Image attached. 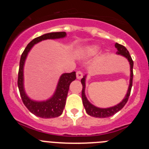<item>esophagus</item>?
Here are the masks:
<instances>
[{"instance_id":"esophagus-1","label":"esophagus","mask_w":149,"mask_h":149,"mask_svg":"<svg viewBox=\"0 0 149 149\" xmlns=\"http://www.w3.org/2000/svg\"><path fill=\"white\" fill-rule=\"evenodd\" d=\"M76 77H77V79H81L83 77V73L81 71H77L76 72Z\"/></svg>"}]
</instances>
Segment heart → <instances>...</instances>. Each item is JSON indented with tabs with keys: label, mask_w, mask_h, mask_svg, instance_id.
I'll return each mask as SVG.
<instances>
[{
	"label": "heart",
	"mask_w": 149,
	"mask_h": 149,
	"mask_svg": "<svg viewBox=\"0 0 149 149\" xmlns=\"http://www.w3.org/2000/svg\"><path fill=\"white\" fill-rule=\"evenodd\" d=\"M98 49L97 47H95V46H92V47H89V48H88L86 50V52L89 55H94L98 52Z\"/></svg>",
	"instance_id": "obj_1"
}]
</instances>
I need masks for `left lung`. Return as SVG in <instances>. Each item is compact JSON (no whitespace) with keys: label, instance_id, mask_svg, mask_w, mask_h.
<instances>
[{"label":"left lung","instance_id":"8db88e82","mask_svg":"<svg viewBox=\"0 0 149 149\" xmlns=\"http://www.w3.org/2000/svg\"><path fill=\"white\" fill-rule=\"evenodd\" d=\"M115 47L117 48L116 54H121L122 56H125L126 58L128 60L130 65H131V79H130V85H129L128 90H127V95H126L125 98H124L123 101L119 103V104L116 105V106L113 107H110V108H98L96 107L94 105L90 104L87 99H86V96H85V77L84 78L81 79V84H82L83 89L82 93H81V95H82V100L83 104L85 107L86 113L89 114V116L93 117H97V118H107V117H110L111 116L114 115L117 112H119V110H122L124 107V106L126 104V103L128 101L129 96L131 94V88H132V84H133V76H134V73H133V67H134V61H133L132 58H131V55L129 54V51H127V48L123 46L122 45L119 44V43H116Z\"/></svg>","mask_w":149,"mask_h":149}]
</instances>
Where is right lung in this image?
Segmentation results:
<instances>
[{
    "mask_svg": "<svg viewBox=\"0 0 149 149\" xmlns=\"http://www.w3.org/2000/svg\"><path fill=\"white\" fill-rule=\"evenodd\" d=\"M65 32L49 33L35 38L33 39L23 51L20 59L19 69L18 74V86L20 93L21 98L25 107L34 115L41 118L49 119L60 116L63 113V109L65 105L67 95H68L69 85L76 79L75 72L71 73H65L62 74L56 87L55 94L51 98L46 101L37 102L30 100L24 93L23 87V67L25 61L26 56L31 49L33 45L41 41L48 39H59L65 36Z\"/></svg>",
    "mask_w": 149,
    "mask_h": 149,
    "instance_id": "right-lung-1",
    "label": "right lung"
}]
</instances>
